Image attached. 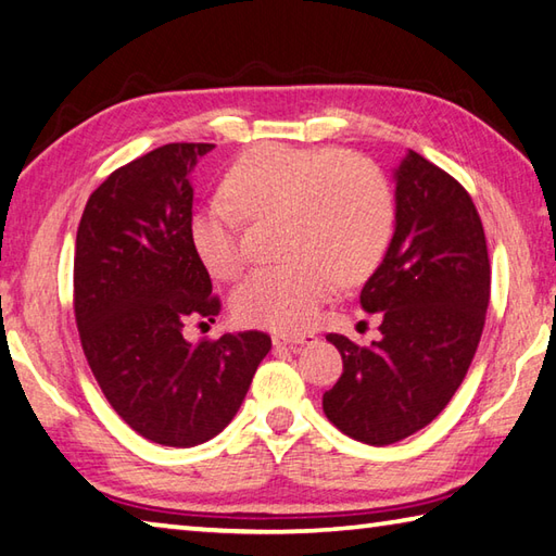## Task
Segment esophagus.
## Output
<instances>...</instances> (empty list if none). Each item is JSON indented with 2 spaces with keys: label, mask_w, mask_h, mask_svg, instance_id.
<instances>
[{
  "label": "esophagus",
  "mask_w": 556,
  "mask_h": 556,
  "mask_svg": "<svg viewBox=\"0 0 556 556\" xmlns=\"http://www.w3.org/2000/svg\"><path fill=\"white\" fill-rule=\"evenodd\" d=\"M271 342L277 346H299V344H311L313 334H275Z\"/></svg>",
  "instance_id": "obj_1"
}]
</instances>
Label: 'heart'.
Wrapping results in <instances>:
<instances>
[{
	"instance_id": "heart-1",
	"label": "heart",
	"mask_w": 556,
	"mask_h": 556,
	"mask_svg": "<svg viewBox=\"0 0 556 556\" xmlns=\"http://www.w3.org/2000/svg\"><path fill=\"white\" fill-rule=\"evenodd\" d=\"M224 194L192 212L190 238L219 279L243 267V222L277 219L281 265L255 269L236 287L233 311L248 325L301 332L330 299L334 277L358 285L380 265L395 228L388 180L371 161L334 149L265 144L228 168Z\"/></svg>"
}]
</instances>
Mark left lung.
<instances>
[{"label":"left lung","mask_w":556,"mask_h":556,"mask_svg":"<svg viewBox=\"0 0 556 556\" xmlns=\"http://www.w3.org/2000/svg\"><path fill=\"white\" fill-rule=\"evenodd\" d=\"M492 267L480 214L463 185L417 151L395 170V233L362 289L380 340L328 334L342 376L323 395L346 437L390 445L437 419L460 388L484 330Z\"/></svg>","instance_id":"1"}]
</instances>
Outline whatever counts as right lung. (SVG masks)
Masks as SVG:
<instances>
[{"mask_svg":"<svg viewBox=\"0 0 556 556\" xmlns=\"http://www.w3.org/2000/svg\"><path fill=\"white\" fill-rule=\"evenodd\" d=\"M214 144H166L129 161L86 202L74 250V315L86 362L139 437L173 448L214 439L236 417L269 334L198 344L185 320L222 301L190 238V173Z\"/></svg>","mask_w":556,"mask_h":556,"instance_id":"right-lung-1","label":"right lung"}]
</instances>
